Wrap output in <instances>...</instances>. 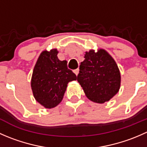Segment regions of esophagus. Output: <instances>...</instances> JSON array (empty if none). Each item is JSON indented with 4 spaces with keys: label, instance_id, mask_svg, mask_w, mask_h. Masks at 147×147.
<instances>
[{
    "label": "esophagus",
    "instance_id": "obj_1",
    "mask_svg": "<svg viewBox=\"0 0 147 147\" xmlns=\"http://www.w3.org/2000/svg\"><path fill=\"white\" fill-rule=\"evenodd\" d=\"M74 72H75V74L76 75H78V73H79V69H75V70H74Z\"/></svg>",
    "mask_w": 147,
    "mask_h": 147
}]
</instances>
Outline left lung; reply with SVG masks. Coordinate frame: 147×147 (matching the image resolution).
<instances>
[{
	"mask_svg": "<svg viewBox=\"0 0 147 147\" xmlns=\"http://www.w3.org/2000/svg\"><path fill=\"white\" fill-rule=\"evenodd\" d=\"M80 65L78 82L89 100L97 103L107 102L118 92L121 76L114 59L105 50L86 52Z\"/></svg>",
	"mask_w": 147,
	"mask_h": 147,
	"instance_id": "obj_1",
	"label": "left lung"
}]
</instances>
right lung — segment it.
Segmentation results:
<instances>
[{"mask_svg":"<svg viewBox=\"0 0 147 147\" xmlns=\"http://www.w3.org/2000/svg\"><path fill=\"white\" fill-rule=\"evenodd\" d=\"M57 50L43 51L32 72L31 87L36 101L47 109L61 102L68 82L76 80L77 76L67 68L66 60L57 58Z\"/></svg>","mask_w":147,"mask_h":147,"instance_id":"obj_1","label":"right lung"}]
</instances>
